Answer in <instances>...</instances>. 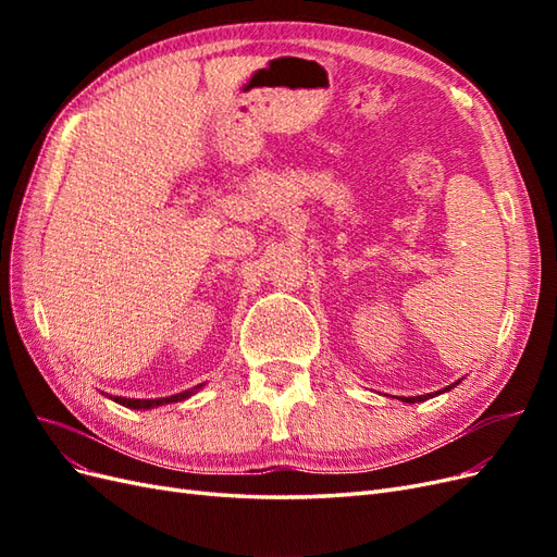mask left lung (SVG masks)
<instances>
[{
    "instance_id": "1",
    "label": "left lung",
    "mask_w": 557,
    "mask_h": 557,
    "mask_svg": "<svg viewBox=\"0 0 557 557\" xmlns=\"http://www.w3.org/2000/svg\"><path fill=\"white\" fill-rule=\"evenodd\" d=\"M460 381H455V383H450L448 387H444V391H440V393H432V395H418V397H401V401H407V404H416V401H425V399H430V397H434V395H442V393H448V391H453L455 385H458Z\"/></svg>"
}]
</instances>
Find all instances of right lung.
Here are the masks:
<instances>
[{"label": "right lung", "mask_w": 557, "mask_h": 557, "mask_svg": "<svg viewBox=\"0 0 557 557\" xmlns=\"http://www.w3.org/2000/svg\"><path fill=\"white\" fill-rule=\"evenodd\" d=\"M201 387H205V383H199L195 387H190V391H183V393H176V395H170V397H160V399H127V397H113L115 404H123V407L127 409H137V411H146V409H156V407H162V404H172V401H183L193 397L195 393H199Z\"/></svg>", "instance_id": "right-lung-1"}]
</instances>
